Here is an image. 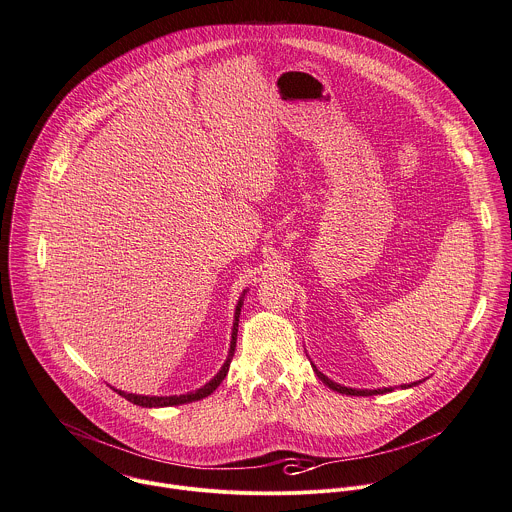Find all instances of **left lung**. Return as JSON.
I'll use <instances>...</instances> for the list:
<instances>
[{
  "mask_svg": "<svg viewBox=\"0 0 512 512\" xmlns=\"http://www.w3.org/2000/svg\"><path fill=\"white\" fill-rule=\"evenodd\" d=\"M313 366V364H311ZM313 372L317 374V378L327 386V388H331L333 392H339V394H346V396H374V394H388V392H392V388H378V390H356V388H346V386H342V384H335L333 380H329L327 376H323L315 366H313ZM412 386H418V382H414V384H404L402 388H412Z\"/></svg>",
  "mask_w": 512,
  "mask_h": 512,
  "instance_id": "obj_1",
  "label": "left lung"
}]
</instances>
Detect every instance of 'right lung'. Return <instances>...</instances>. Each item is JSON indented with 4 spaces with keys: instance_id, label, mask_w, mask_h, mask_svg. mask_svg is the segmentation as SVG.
<instances>
[{
    "instance_id": "1",
    "label": "right lung",
    "mask_w": 512,
    "mask_h": 512,
    "mask_svg": "<svg viewBox=\"0 0 512 512\" xmlns=\"http://www.w3.org/2000/svg\"><path fill=\"white\" fill-rule=\"evenodd\" d=\"M247 289L241 293L239 297V303L235 307V321H233V331H231V348H229V356L225 360V364L221 366V370L217 372V376L207 382L203 388L195 390V392H187V394H181V396H138V394H128V392H122V390H116L122 398H126L128 402L136 404V406H142V408H166V406H181V404H191V402H197V400H203L207 396H211L219 384L225 380L227 372H229V366H231V360H233V354H235V346H237V327H239V315H241V307H243V297H245Z\"/></svg>"
}]
</instances>
